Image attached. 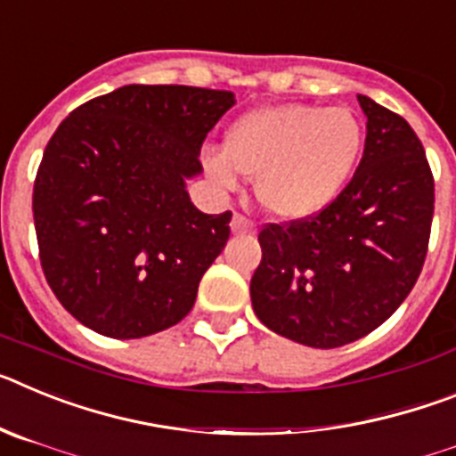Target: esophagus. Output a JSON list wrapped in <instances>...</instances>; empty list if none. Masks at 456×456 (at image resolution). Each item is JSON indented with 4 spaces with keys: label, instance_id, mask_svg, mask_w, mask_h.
I'll list each match as a JSON object with an SVG mask.
<instances>
[{
    "label": "esophagus",
    "instance_id": "1",
    "mask_svg": "<svg viewBox=\"0 0 456 456\" xmlns=\"http://www.w3.org/2000/svg\"><path fill=\"white\" fill-rule=\"evenodd\" d=\"M231 228H232V232H235V235H251V232L256 231V224H253L248 216H244V215H240V212H237V215L232 216V221H231Z\"/></svg>",
    "mask_w": 456,
    "mask_h": 456
}]
</instances>
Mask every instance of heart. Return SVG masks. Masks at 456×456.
Here are the masks:
<instances>
[{"label":"heart","mask_w":456,"mask_h":456,"mask_svg":"<svg viewBox=\"0 0 456 456\" xmlns=\"http://www.w3.org/2000/svg\"><path fill=\"white\" fill-rule=\"evenodd\" d=\"M363 146V125L347 107L281 104L241 116L225 132L224 152H205V171L231 189L237 174L256 180V196L281 219H304L336 199Z\"/></svg>","instance_id":"1"}]
</instances>
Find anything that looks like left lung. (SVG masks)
Segmentation results:
<instances>
[{"instance_id": "obj_1", "label": "left lung", "mask_w": 456, "mask_h": 456, "mask_svg": "<svg viewBox=\"0 0 456 456\" xmlns=\"http://www.w3.org/2000/svg\"><path fill=\"white\" fill-rule=\"evenodd\" d=\"M368 116L363 159L331 203L304 219L265 224L251 278L257 320L317 349L384 324L416 285L432 235L434 175L400 114L358 95Z\"/></svg>"}]
</instances>
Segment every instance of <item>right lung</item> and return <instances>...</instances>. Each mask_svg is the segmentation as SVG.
I'll use <instances>...</instances> for the list:
<instances>
[{
    "label": "right lung",
    "instance_id": "1",
    "mask_svg": "<svg viewBox=\"0 0 456 456\" xmlns=\"http://www.w3.org/2000/svg\"><path fill=\"white\" fill-rule=\"evenodd\" d=\"M231 91L130 84L70 111L40 159L34 224L47 285L77 322L118 340L178 324L231 235L184 180Z\"/></svg>",
    "mask_w": 456,
    "mask_h": 456
}]
</instances>
